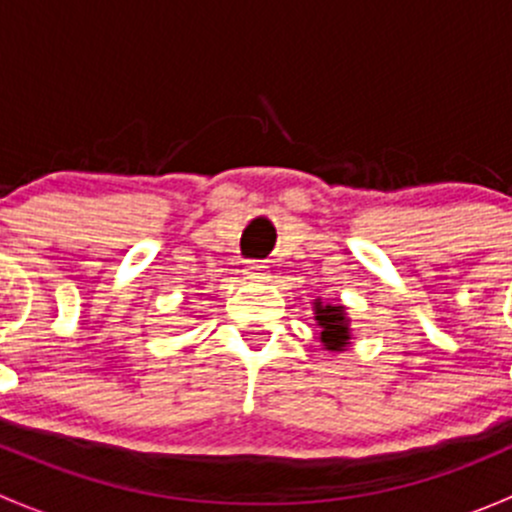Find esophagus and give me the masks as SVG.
I'll return each mask as SVG.
<instances>
[{"instance_id":"esophagus-1","label":"esophagus","mask_w":512,"mask_h":512,"mask_svg":"<svg viewBox=\"0 0 512 512\" xmlns=\"http://www.w3.org/2000/svg\"><path fill=\"white\" fill-rule=\"evenodd\" d=\"M245 275L250 277V280H267V265L265 262H247Z\"/></svg>"}]
</instances>
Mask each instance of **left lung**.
<instances>
[{
    "mask_svg": "<svg viewBox=\"0 0 512 512\" xmlns=\"http://www.w3.org/2000/svg\"><path fill=\"white\" fill-rule=\"evenodd\" d=\"M314 319L319 324V339H322L324 349L329 352H344L349 342H352V329H349L347 312L342 304H322L317 299L314 302Z\"/></svg>",
    "mask_w": 512,
    "mask_h": 512,
    "instance_id": "1",
    "label": "left lung"
}]
</instances>
